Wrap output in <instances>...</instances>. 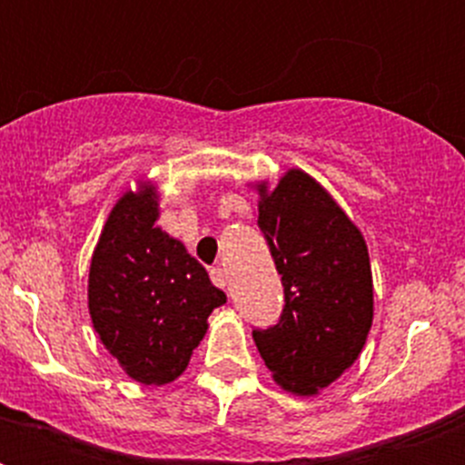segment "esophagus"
I'll list each match as a JSON object with an SVG mask.
<instances>
[{"label": "esophagus", "instance_id": "esophagus-1", "mask_svg": "<svg viewBox=\"0 0 465 465\" xmlns=\"http://www.w3.org/2000/svg\"><path fill=\"white\" fill-rule=\"evenodd\" d=\"M210 277H212V282L217 284L219 290H226V282H229V277H226V270L224 268H212L210 270Z\"/></svg>", "mask_w": 465, "mask_h": 465}]
</instances>
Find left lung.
I'll list each match as a JSON object with an SVG mask.
<instances>
[{
  "label": "left lung",
  "instance_id": "obj_1",
  "mask_svg": "<svg viewBox=\"0 0 465 465\" xmlns=\"http://www.w3.org/2000/svg\"><path fill=\"white\" fill-rule=\"evenodd\" d=\"M284 309L277 325L253 331L265 367L282 389L316 396L354 364L374 318V284L364 236L331 193L290 168L275 188L255 185Z\"/></svg>",
  "mask_w": 465,
  "mask_h": 465
}]
</instances>
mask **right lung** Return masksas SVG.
Here are the masks:
<instances>
[{
	"label": "right lung",
	"instance_id": "1",
	"mask_svg": "<svg viewBox=\"0 0 465 465\" xmlns=\"http://www.w3.org/2000/svg\"><path fill=\"white\" fill-rule=\"evenodd\" d=\"M156 219L154 185L127 190L105 219L89 270L94 331L125 374L147 386L185 371L207 316L226 304L207 270Z\"/></svg>",
	"mask_w": 465,
	"mask_h": 465
}]
</instances>
